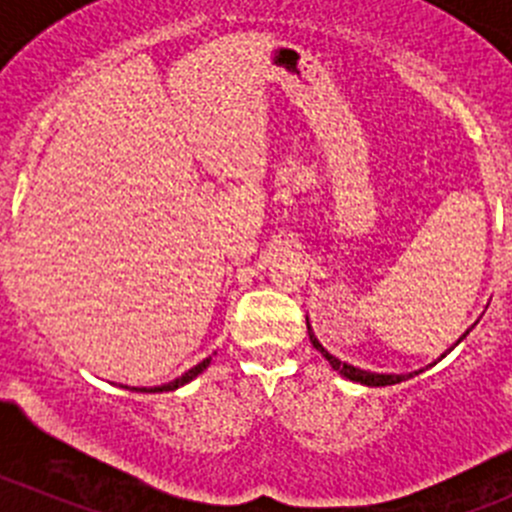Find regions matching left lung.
Listing matches in <instances>:
<instances>
[{"instance_id": "left-lung-1", "label": "left lung", "mask_w": 512, "mask_h": 512, "mask_svg": "<svg viewBox=\"0 0 512 512\" xmlns=\"http://www.w3.org/2000/svg\"><path fill=\"white\" fill-rule=\"evenodd\" d=\"M307 332H310L312 347H315V350L320 352V355L325 357L327 362H330L332 370H337L342 377H347V380L360 382V385H367V388H385V385H398V382L410 380V377H415V375H420V372H423V370H415V372H405V375H395V372H370V370H362V367L347 365V362H342L340 357L330 355V352H327L325 347L320 345V340H317L315 332H312L310 320H307ZM468 335H470V330H465L463 335L458 337V342H455V345H460V342H463ZM455 345H453V347H455ZM453 347H450V350H453ZM450 350H448V352H450ZM448 352H445V355H448ZM445 355H440V357H445ZM433 365H435V362H433Z\"/></svg>"}]
</instances>
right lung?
<instances>
[{
  "label": "right lung",
  "instance_id": "1",
  "mask_svg": "<svg viewBox=\"0 0 512 512\" xmlns=\"http://www.w3.org/2000/svg\"><path fill=\"white\" fill-rule=\"evenodd\" d=\"M210 360H212V357H205V360L197 362L195 367H190V370H187L185 375L175 377V380L165 382V385H157V388H132V390H137V393H170V390H177V388H182V385H187V382H190V380H195V377L200 375L202 370H207ZM124 388H127V385H124ZM127 390H130V388H127Z\"/></svg>",
  "mask_w": 512,
  "mask_h": 512
}]
</instances>
